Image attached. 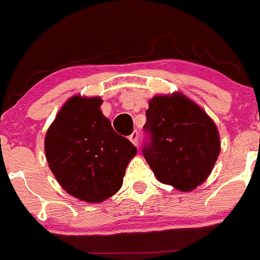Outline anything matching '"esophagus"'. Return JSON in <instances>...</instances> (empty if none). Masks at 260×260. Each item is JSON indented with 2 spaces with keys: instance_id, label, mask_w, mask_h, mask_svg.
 <instances>
[{
  "instance_id": "1",
  "label": "esophagus",
  "mask_w": 260,
  "mask_h": 260,
  "mask_svg": "<svg viewBox=\"0 0 260 260\" xmlns=\"http://www.w3.org/2000/svg\"><path fill=\"white\" fill-rule=\"evenodd\" d=\"M129 140L134 144V145H138V144H139V134H138V131H134V133L131 134V135L129 136Z\"/></svg>"
}]
</instances>
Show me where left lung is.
<instances>
[{
	"mask_svg": "<svg viewBox=\"0 0 260 260\" xmlns=\"http://www.w3.org/2000/svg\"><path fill=\"white\" fill-rule=\"evenodd\" d=\"M143 154L159 182L192 191L210 176L220 154L211 117L182 93L149 101Z\"/></svg>",
	"mask_w": 260,
	"mask_h": 260,
	"instance_id": "8db88e82",
	"label": "left lung"
}]
</instances>
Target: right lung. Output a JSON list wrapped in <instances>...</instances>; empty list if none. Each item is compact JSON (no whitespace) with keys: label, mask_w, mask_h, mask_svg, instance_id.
Listing matches in <instances>:
<instances>
[{"label":"right lung","mask_w":260,"mask_h":260,"mask_svg":"<svg viewBox=\"0 0 260 260\" xmlns=\"http://www.w3.org/2000/svg\"><path fill=\"white\" fill-rule=\"evenodd\" d=\"M101 105V97H71L44 143L49 168L59 184L89 204L105 201L121 188L127 164L138 151L115 133Z\"/></svg>","instance_id":"right-lung-1"}]
</instances>
